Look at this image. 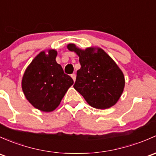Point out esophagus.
<instances>
[{
  "mask_svg": "<svg viewBox=\"0 0 156 156\" xmlns=\"http://www.w3.org/2000/svg\"><path fill=\"white\" fill-rule=\"evenodd\" d=\"M71 77H72V78H73V81H75V79H76V75H75V73L72 74Z\"/></svg>",
  "mask_w": 156,
  "mask_h": 156,
  "instance_id": "1",
  "label": "esophagus"
}]
</instances>
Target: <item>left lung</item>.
Instances as JSON below:
<instances>
[{
  "instance_id": "1",
  "label": "left lung",
  "mask_w": 156,
  "mask_h": 156,
  "mask_svg": "<svg viewBox=\"0 0 156 156\" xmlns=\"http://www.w3.org/2000/svg\"><path fill=\"white\" fill-rule=\"evenodd\" d=\"M67 48L78 55L81 64L74 88L91 107L107 109L114 106L125 87L123 73L114 60L99 47L83 50L70 43Z\"/></svg>"
}]
</instances>
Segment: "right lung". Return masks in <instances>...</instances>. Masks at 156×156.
<instances>
[{
  "instance_id": "1",
  "label": "right lung",
  "mask_w": 156,
  "mask_h": 156,
  "mask_svg": "<svg viewBox=\"0 0 156 156\" xmlns=\"http://www.w3.org/2000/svg\"><path fill=\"white\" fill-rule=\"evenodd\" d=\"M57 55L55 49L41 51L22 77V88L26 99L34 108L44 112L55 111L74 83L57 63Z\"/></svg>"
}]
</instances>
